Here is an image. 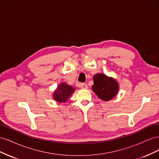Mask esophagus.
I'll list each match as a JSON object with an SVG mask.
<instances>
[{
    "instance_id": "1",
    "label": "esophagus",
    "mask_w": 159,
    "mask_h": 159,
    "mask_svg": "<svg viewBox=\"0 0 159 159\" xmlns=\"http://www.w3.org/2000/svg\"><path fill=\"white\" fill-rule=\"evenodd\" d=\"M80 87L82 89H87L88 88V85H86L85 84H79Z\"/></svg>"
}]
</instances>
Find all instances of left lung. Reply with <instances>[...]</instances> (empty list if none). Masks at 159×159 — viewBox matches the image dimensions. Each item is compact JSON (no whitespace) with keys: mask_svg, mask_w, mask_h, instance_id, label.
I'll use <instances>...</instances> for the list:
<instances>
[{"mask_svg":"<svg viewBox=\"0 0 159 159\" xmlns=\"http://www.w3.org/2000/svg\"><path fill=\"white\" fill-rule=\"evenodd\" d=\"M93 91L103 101L113 99L119 90V85L117 81L103 74H95L93 76Z\"/></svg>","mask_w":159,"mask_h":159,"instance_id":"8db88e82","label":"left lung"}]
</instances>
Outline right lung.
Listing matches in <instances>:
<instances>
[{"instance_id": "obj_1", "label": "right lung", "mask_w": 159, "mask_h": 159, "mask_svg": "<svg viewBox=\"0 0 159 159\" xmlns=\"http://www.w3.org/2000/svg\"><path fill=\"white\" fill-rule=\"evenodd\" d=\"M74 88L66 83L60 84L54 93V98L60 103L66 102L70 96L74 93Z\"/></svg>"}]
</instances>
